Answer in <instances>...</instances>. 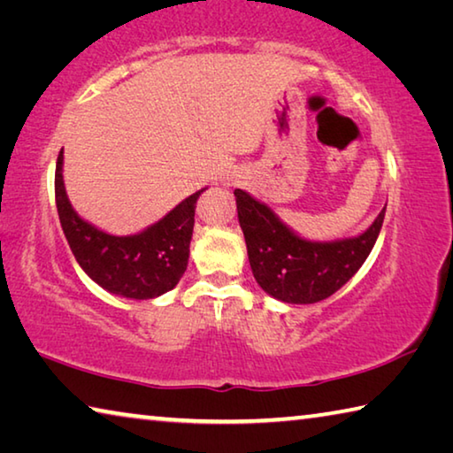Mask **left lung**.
<instances>
[{"mask_svg": "<svg viewBox=\"0 0 453 453\" xmlns=\"http://www.w3.org/2000/svg\"><path fill=\"white\" fill-rule=\"evenodd\" d=\"M234 196L254 278L275 300L288 303L321 302L349 281L370 256L386 216L383 208L362 235L349 240L308 242L243 189Z\"/></svg>", "mask_w": 453, "mask_h": 453, "instance_id": "1", "label": "left lung"}]
</instances>
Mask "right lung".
<instances>
[{"label": "right lung", "mask_w": 453, "mask_h": 453, "mask_svg": "<svg viewBox=\"0 0 453 453\" xmlns=\"http://www.w3.org/2000/svg\"><path fill=\"white\" fill-rule=\"evenodd\" d=\"M61 165L64 151H59L56 165V205L61 229L81 270L110 294L132 300H151L178 286L188 267L196 202L203 189L140 234L110 235L73 211Z\"/></svg>", "instance_id": "right-lung-1"}]
</instances>
